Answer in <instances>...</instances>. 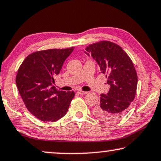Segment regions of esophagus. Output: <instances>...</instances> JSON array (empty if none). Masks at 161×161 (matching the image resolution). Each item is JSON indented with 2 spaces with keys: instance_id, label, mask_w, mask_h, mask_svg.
Segmentation results:
<instances>
[{
  "instance_id": "34e87169",
  "label": "esophagus",
  "mask_w": 161,
  "mask_h": 161,
  "mask_svg": "<svg viewBox=\"0 0 161 161\" xmlns=\"http://www.w3.org/2000/svg\"><path fill=\"white\" fill-rule=\"evenodd\" d=\"M78 93L79 94H80V95H85V94H87V92H86V91H82V90H78Z\"/></svg>"
}]
</instances>
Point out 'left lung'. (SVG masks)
I'll return each instance as SVG.
<instances>
[{
    "mask_svg": "<svg viewBox=\"0 0 161 161\" xmlns=\"http://www.w3.org/2000/svg\"><path fill=\"white\" fill-rule=\"evenodd\" d=\"M85 50L98 63L110 85L107 93L101 95L100 103L95 108L94 114L101 120L114 123L125 114L135 98L138 76L134 65L123 48L109 41L90 44Z\"/></svg>",
    "mask_w": 161,
    "mask_h": 161,
    "instance_id": "obj_1",
    "label": "left lung"
}]
</instances>
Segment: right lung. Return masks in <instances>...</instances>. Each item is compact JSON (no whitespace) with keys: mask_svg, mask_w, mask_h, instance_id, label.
I'll use <instances>...</instances> for the list:
<instances>
[{"mask_svg":"<svg viewBox=\"0 0 161 161\" xmlns=\"http://www.w3.org/2000/svg\"><path fill=\"white\" fill-rule=\"evenodd\" d=\"M74 47L51 49L27 56L18 69L16 84L26 108L40 120L55 122L66 114L74 91L58 90L54 77Z\"/></svg>","mask_w":161,"mask_h":161,"instance_id":"1","label":"right lung"}]
</instances>
